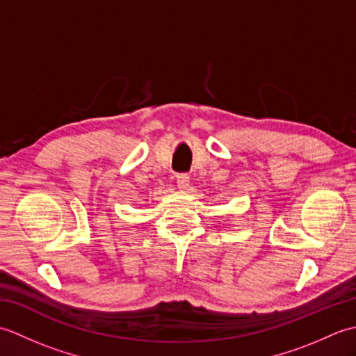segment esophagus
<instances>
[{"label": "esophagus", "mask_w": 356, "mask_h": 356, "mask_svg": "<svg viewBox=\"0 0 356 356\" xmlns=\"http://www.w3.org/2000/svg\"><path fill=\"white\" fill-rule=\"evenodd\" d=\"M188 185H190V176L185 172L177 174V186L180 190H185V188H188Z\"/></svg>", "instance_id": "1"}]
</instances>
